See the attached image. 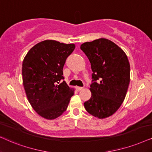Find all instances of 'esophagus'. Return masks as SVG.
<instances>
[{"mask_svg": "<svg viewBox=\"0 0 152 152\" xmlns=\"http://www.w3.org/2000/svg\"><path fill=\"white\" fill-rule=\"evenodd\" d=\"M75 88H76V89L77 90H81L83 89L82 87H79V86H76V87H75Z\"/></svg>", "mask_w": 152, "mask_h": 152, "instance_id": "1", "label": "esophagus"}]
</instances>
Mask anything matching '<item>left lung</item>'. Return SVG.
<instances>
[{
    "instance_id": "1",
    "label": "left lung",
    "mask_w": 152,
    "mask_h": 152,
    "mask_svg": "<svg viewBox=\"0 0 152 152\" xmlns=\"http://www.w3.org/2000/svg\"><path fill=\"white\" fill-rule=\"evenodd\" d=\"M89 59L93 83L92 96L84 103L86 110L97 118L112 116L124 101L130 83V63L125 52L107 38L81 44ZM100 80V83L95 81Z\"/></svg>"
}]
</instances>
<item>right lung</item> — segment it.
Here are the masks:
<instances>
[{
	"instance_id": "obj_1",
	"label": "right lung",
	"mask_w": 152,
	"mask_h": 152,
	"mask_svg": "<svg viewBox=\"0 0 152 152\" xmlns=\"http://www.w3.org/2000/svg\"><path fill=\"white\" fill-rule=\"evenodd\" d=\"M75 44L45 40L31 48L22 62L25 93L36 112L48 120L61 116L68 107L74 89L64 79L63 67Z\"/></svg>"
}]
</instances>
